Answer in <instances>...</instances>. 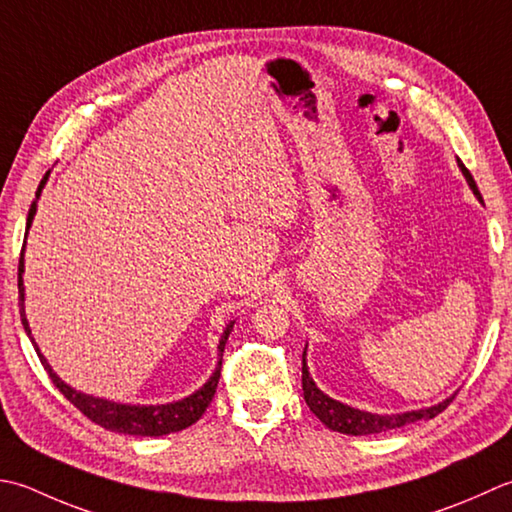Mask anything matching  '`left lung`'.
Instances as JSON below:
<instances>
[{
  "instance_id": "8db88e82",
  "label": "left lung",
  "mask_w": 512,
  "mask_h": 512,
  "mask_svg": "<svg viewBox=\"0 0 512 512\" xmlns=\"http://www.w3.org/2000/svg\"><path fill=\"white\" fill-rule=\"evenodd\" d=\"M459 168H462L468 186L473 188V193L482 199L473 175L468 173V168L462 162H459ZM302 388H304V399H306L308 408L313 410L319 419H322V424H326L330 430H337V433H344V435H377V433H386V430H395V428L419 422V419H433L442 413V410H446L450 406V402L455 399V395H453L442 404L430 406L424 410H410V413H404V415H373V413H366V410L350 408L342 402H337V399H330L315 386L313 377H310L308 366H306V350L302 355Z\"/></svg>"
}]
</instances>
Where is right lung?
Listing matches in <instances>:
<instances>
[{
    "mask_svg": "<svg viewBox=\"0 0 512 512\" xmlns=\"http://www.w3.org/2000/svg\"><path fill=\"white\" fill-rule=\"evenodd\" d=\"M48 173H50V170H48ZM48 173L44 175L42 182H39L35 197H39V193H42V188H44L46 179H48ZM35 210H37V202L30 204L28 219H26V235H28L30 224H33ZM22 273H24V248H22V257H19L17 286H19V315H22L24 330L30 337V328H28L26 313H24V279H22ZM233 324L235 322H230L224 330L222 342H219V355L224 353V346L228 342L230 330H233ZM30 342H33V337H30ZM33 346L37 350L39 362H42V366L46 368L50 382H53L59 388V393H62L68 399V402L79 410V413L88 417L90 422H95V424L104 426L108 430H117V433H124V435L159 437V435L177 433V430H184L188 426H193L197 419L206 413V408L210 406V402H213L215 390H217V384H219V375H222V359H219L213 377H210L208 382L197 390V393L182 399V402L162 404V406H126V404H115V402H108V399H99V397H93V395L77 393V390H73L68 384H64L62 379H59L53 373V368L48 366V362L44 359V355L39 353V348H37L35 342H33Z\"/></svg>",
    "mask_w": 512,
    "mask_h": 512,
    "instance_id": "right-lung-1",
    "label": "right lung"
}]
</instances>
